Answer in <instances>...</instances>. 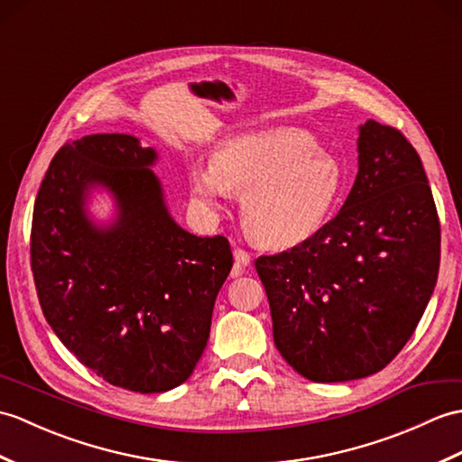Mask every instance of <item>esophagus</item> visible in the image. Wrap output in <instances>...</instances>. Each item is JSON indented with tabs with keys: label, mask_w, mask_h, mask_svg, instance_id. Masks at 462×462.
<instances>
[{
	"label": "esophagus",
	"mask_w": 462,
	"mask_h": 462,
	"mask_svg": "<svg viewBox=\"0 0 462 462\" xmlns=\"http://www.w3.org/2000/svg\"><path fill=\"white\" fill-rule=\"evenodd\" d=\"M234 262L236 263H234V270H232V277H238V275L244 273L245 267L252 263V255L242 248H236L234 250Z\"/></svg>",
	"instance_id": "1"
}]
</instances>
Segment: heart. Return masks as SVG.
<instances>
[{"mask_svg":"<svg viewBox=\"0 0 462 462\" xmlns=\"http://www.w3.org/2000/svg\"><path fill=\"white\" fill-rule=\"evenodd\" d=\"M190 192L200 207L222 208L230 192L242 195V224L270 248H291L310 238L335 205L340 171L317 152V142L295 127L248 132L222 142L212 163H195Z\"/></svg>","mask_w":462,"mask_h":462,"instance_id":"1","label":"heart"}]
</instances>
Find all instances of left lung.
Here are the masks:
<instances>
[{"label":"left lung","instance_id":"obj_1","mask_svg":"<svg viewBox=\"0 0 462 462\" xmlns=\"http://www.w3.org/2000/svg\"><path fill=\"white\" fill-rule=\"evenodd\" d=\"M441 224L421 159L392 125H360L358 175L335 218L260 255L277 350L313 382L372 376L398 356L433 295Z\"/></svg>","mask_w":462,"mask_h":462}]
</instances>
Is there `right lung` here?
Listing matches in <instances>:
<instances>
[{"label":"right lung","instance_id":"add662e5","mask_svg":"<svg viewBox=\"0 0 462 462\" xmlns=\"http://www.w3.org/2000/svg\"><path fill=\"white\" fill-rule=\"evenodd\" d=\"M155 161L153 147L125 134L67 142L41 182L31 226L47 323L96 376L139 393L169 392L190 376L234 262L224 236L200 238L171 218L149 169ZM94 186L116 199L110 227L85 212Z\"/></svg>","mask_w":462,"mask_h":462}]
</instances>
